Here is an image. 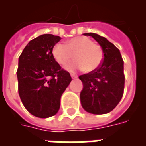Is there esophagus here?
Returning a JSON list of instances; mask_svg holds the SVG:
<instances>
[{"mask_svg": "<svg viewBox=\"0 0 146 146\" xmlns=\"http://www.w3.org/2000/svg\"><path fill=\"white\" fill-rule=\"evenodd\" d=\"M70 76H71V77H72L73 79L77 78V75H76L75 73H71V74H70Z\"/></svg>", "mask_w": 146, "mask_h": 146, "instance_id": "34e87169", "label": "esophagus"}]
</instances>
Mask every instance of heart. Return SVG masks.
<instances>
[{"label":"heart","mask_w":146,"mask_h":146,"mask_svg":"<svg viewBox=\"0 0 146 146\" xmlns=\"http://www.w3.org/2000/svg\"><path fill=\"white\" fill-rule=\"evenodd\" d=\"M52 55L58 63L62 66L67 65L75 57L77 61L68 68L70 70L84 68V71L87 73L96 70L103 59L101 46L84 36L70 39L66 44H55L52 49Z\"/></svg>","instance_id":"obj_1"}]
</instances>
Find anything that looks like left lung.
<instances>
[{
  "label": "left lung",
  "mask_w": 146,
  "mask_h": 146,
  "mask_svg": "<svg viewBox=\"0 0 146 146\" xmlns=\"http://www.w3.org/2000/svg\"><path fill=\"white\" fill-rule=\"evenodd\" d=\"M84 35L92 36L99 44L103 59L96 70L79 76L84 85L80 92L81 105L88 113L106 114L116 107L123 95V60L119 49L106 38L94 33Z\"/></svg>",
  "instance_id": "1"
}]
</instances>
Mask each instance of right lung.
I'll list each match as a JSON object with an SVG mask.
<instances>
[{
	"instance_id": "1",
	"label": "right lung",
	"mask_w": 146,
	"mask_h": 146,
	"mask_svg": "<svg viewBox=\"0 0 146 146\" xmlns=\"http://www.w3.org/2000/svg\"><path fill=\"white\" fill-rule=\"evenodd\" d=\"M58 36L43 34L30 40L19 58V95L27 111L39 118L55 115L62 93L72 80L52 55Z\"/></svg>"
}]
</instances>
